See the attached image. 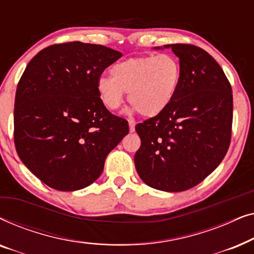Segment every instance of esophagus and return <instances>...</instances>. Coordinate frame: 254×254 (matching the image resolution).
Returning <instances> with one entry per match:
<instances>
[{
  "instance_id": "obj_1",
  "label": "esophagus",
  "mask_w": 254,
  "mask_h": 254,
  "mask_svg": "<svg viewBox=\"0 0 254 254\" xmlns=\"http://www.w3.org/2000/svg\"><path fill=\"white\" fill-rule=\"evenodd\" d=\"M128 124H129V130H130V133H133V131L135 130V123H134V121L130 120Z\"/></svg>"
}]
</instances>
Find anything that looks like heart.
Returning a JSON list of instances; mask_svg holds the SVG:
<instances>
[{
	"mask_svg": "<svg viewBox=\"0 0 254 254\" xmlns=\"http://www.w3.org/2000/svg\"><path fill=\"white\" fill-rule=\"evenodd\" d=\"M111 77L97 79L96 90L103 105L120 109L125 92L142 116L151 118L164 112L175 99L182 82V64L175 55L162 53L129 58L114 64Z\"/></svg>",
	"mask_w": 254,
	"mask_h": 254,
	"instance_id": "obj_1",
	"label": "heart"
}]
</instances>
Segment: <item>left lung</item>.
Returning a JSON list of instances; mask_svg holds the SVG:
<instances>
[{
  "instance_id": "1",
  "label": "left lung",
  "mask_w": 254,
  "mask_h": 254,
  "mask_svg": "<svg viewBox=\"0 0 254 254\" xmlns=\"http://www.w3.org/2000/svg\"><path fill=\"white\" fill-rule=\"evenodd\" d=\"M164 47L179 58L182 82L164 112L135 127L141 147L134 162L148 186L183 192L207 178L227 154L232 90L220 64L202 48L187 44Z\"/></svg>"
}]
</instances>
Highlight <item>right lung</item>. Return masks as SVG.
Instances as JSON below:
<instances>
[{
    "label": "right lung",
    "mask_w": 254,
    "mask_h": 254,
    "mask_svg": "<svg viewBox=\"0 0 254 254\" xmlns=\"http://www.w3.org/2000/svg\"><path fill=\"white\" fill-rule=\"evenodd\" d=\"M121 57L102 45L72 41L44 48L26 65L16 90L13 138L23 164L52 189L91 185L129 131L96 90L103 71Z\"/></svg>",
    "instance_id": "1"
}]
</instances>
